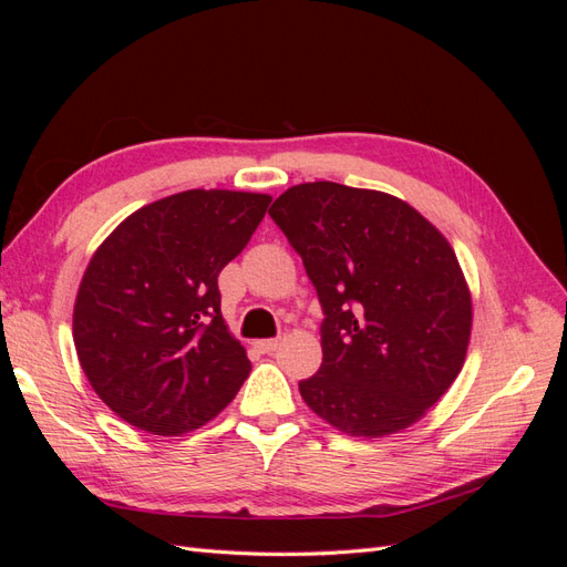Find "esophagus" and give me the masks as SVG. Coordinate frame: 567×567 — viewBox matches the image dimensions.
Segmentation results:
<instances>
[{
  "label": "esophagus",
  "mask_w": 567,
  "mask_h": 567,
  "mask_svg": "<svg viewBox=\"0 0 567 567\" xmlns=\"http://www.w3.org/2000/svg\"><path fill=\"white\" fill-rule=\"evenodd\" d=\"M281 346V340L279 338H267V340H257V350L260 352H265V354H271V352H277V348Z\"/></svg>",
  "instance_id": "1"
}]
</instances>
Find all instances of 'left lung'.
<instances>
[{"instance_id":"1","label":"left lung","mask_w":567,"mask_h":567,"mask_svg":"<svg viewBox=\"0 0 567 567\" xmlns=\"http://www.w3.org/2000/svg\"><path fill=\"white\" fill-rule=\"evenodd\" d=\"M269 215L323 310L321 367L300 381L307 406L354 437L423 419L471 340V290L447 238L409 203L336 182L290 186Z\"/></svg>"}]
</instances>
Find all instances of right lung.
<instances>
[{"mask_svg":"<svg viewBox=\"0 0 567 567\" xmlns=\"http://www.w3.org/2000/svg\"><path fill=\"white\" fill-rule=\"evenodd\" d=\"M269 203L267 194L192 188L144 205L96 248L73 340L90 385L130 425L165 437L196 431L248 379L217 277Z\"/></svg>","mask_w":567,"mask_h":567,"instance_id":"1","label":"right lung"}]
</instances>
